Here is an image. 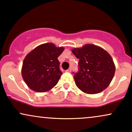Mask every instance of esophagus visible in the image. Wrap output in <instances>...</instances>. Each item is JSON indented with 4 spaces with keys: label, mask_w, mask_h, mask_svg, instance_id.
Returning a JSON list of instances; mask_svg holds the SVG:
<instances>
[{
    "label": "esophagus",
    "mask_w": 132,
    "mask_h": 132,
    "mask_svg": "<svg viewBox=\"0 0 132 132\" xmlns=\"http://www.w3.org/2000/svg\"><path fill=\"white\" fill-rule=\"evenodd\" d=\"M71 71V68H69V69L66 70V72H70Z\"/></svg>",
    "instance_id": "34e87169"
}]
</instances>
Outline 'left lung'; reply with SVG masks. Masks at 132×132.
I'll list each match as a JSON object with an SVG mask.
<instances>
[{"mask_svg":"<svg viewBox=\"0 0 132 132\" xmlns=\"http://www.w3.org/2000/svg\"><path fill=\"white\" fill-rule=\"evenodd\" d=\"M72 52L79 59V70L74 75L77 87L89 94H95L105 90L116 72V66L109 53L92 44L73 48Z\"/></svg>","mask_w":132,"mask_h":132,"instance_id":"left-lung-1","label":"left lung"}]
</instances>
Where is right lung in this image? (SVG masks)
Masks as SVG:
<instances>
[{
    "label": "right lung",
    "mask_w": 132,
    "mask_h": 132,
    "mask_svg": "<svg viewBox=\"0 0 132 132\" xmlns=\"http://www.w3.org/2000/svg\"><path fill=\"white\" fill-rule=\"evenodd\" d=\"M53 43H43L27 54L23 61L22 76L33 91L45 92L57 84L63 73L57 57L64 51Z\"/></svg>",
    "instance_id": "obj_1"
}]
</instances>
